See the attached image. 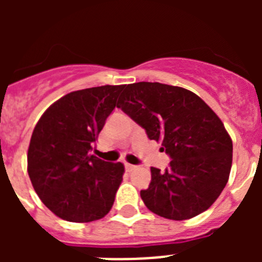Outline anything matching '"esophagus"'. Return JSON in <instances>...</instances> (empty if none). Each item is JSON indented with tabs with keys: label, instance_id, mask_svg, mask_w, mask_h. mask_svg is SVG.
<instances>
[{
	"label": "esophagus",
	"instance_id": "obj_1",
	"mask_svg": "<svg viewBox=\"0 0 262 262\" xmlns=\"http://www.w3.org/2000/svg\"><path fill=\"white\" fill-rule=\"evenodd\" d=\"M124 166H126V170H127V172H133L134 169L136 168V166L133 165V164H126V165H124Z\"/></svg>",
	"mask_w": 262,
	"mask_h": 262
}]
</instances>
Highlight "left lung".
Listing matches in <instances>:
<instances>
[{
	"label": "left lung",
	"mask_w": 262,
	"mask_h": 262,
	"mask_svg": "<svg viewBox=\"0 0 262 262\" xmlns=\"http://www.w3.org/2000/svg\"><path fill=\"white\" fill-rule=\"evenodd\" d=\"M117 106L172 160L164 172L151 168V184L140 191L148 209L172 221L209 209L232 165V140L219 117L190 90L160 82L126 85Z\"/></svg>",
	"instance_id": "1"
}]
</instances>
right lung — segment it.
I'll return each instance as SVG.
<instances>
[{
	"label": "right lung",
	"instance_id": "1",
	"mask_svg": "<svg viewBox=\"0 0 262 262\" xmlns=\"http://www.w3.org/2000/svg\"><path fill=\"white\" fill-rule=\"evenodd\" d=\"M123 88L72 92L51 105L34 128L27 172L41 202L64 221H98L113 207L124 166L98 159L92 149Z\"/></svg>",
	"mask_w": 262,
	"mask_h": 262
}]
</instances>
